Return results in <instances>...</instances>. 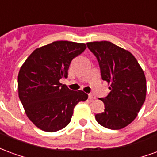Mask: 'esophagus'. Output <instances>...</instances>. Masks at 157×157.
Here are the masks:
<instances>
[{"mask_svg": "<svg viewBox=\"0 0 157 157\" xmlns=\"http://www.w3.org/2000/svg\"><path fill=\"white\" fill-rule=\"evenodd\" d=\"M88 98L90 100H94V99H96V96H94L93 94H92V93H90L88 95Z\"/></svg>", "mask_w": 157, "mask_h": 157, "instance_id": "1", "label": "esophagus"}]
</instances>
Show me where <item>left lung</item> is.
<instances>
[{"label":"left lung","mask_w":157,"mask_h":157,"mask_svg":"<svg viewBox=\"0 0 157 157\" xmlns=\"http://www.w3.org/2000/svg\"><path fill=\"white\" fill-rule=\"evenodd\" d=\"M87 48L98 59L103 81L110 92L104 98V111L96 114L99 124L120 129L131 123L141 109L146 96L143 70L130 52L109 41L90 42Z\"/></svg>","instance_id":"8db88e82"}]
</instances>
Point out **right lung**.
Segmentation results:
<instances>
[{
    "label": "right lung",
    "instance_id": "1",
    "mask_svg": "<svg viewBox=\"0 0 157 157\" xmlns=\"http://www.w3.org/2000/svg\"><path fill=\"white\" fill-rule=\"evenodd\" d=\"M86 48L85 44L55 41L36 48L18 73V96L28 118L39 128L55 132L71 122L73 110L88 95L59 82L67 78L71 62Z\"/></svg>",
    "mask_w": 157,
    "mask_h": 157
}]
</instances>
